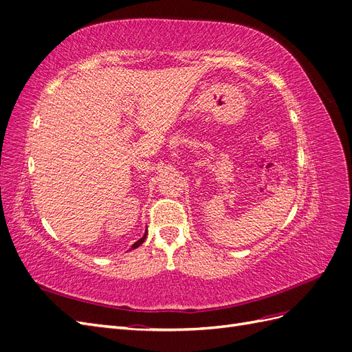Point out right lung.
I'll list each match as a JSON object with an SVG mask.
<instances>
[{
	"mask_svg": "<svg viewBox=\"0 0 352 352\" xmlns=\"http://www.w3.org/2000/svg\"><path fill=\"white\" fill-rule=\"evenodd\" d=\"M145 238H146V232H145V235H144V236H142L140 241H136V242L132 245V248H138V247H140V245H141V243L145 241Z\"/></svg>",
	"mask_w": 352,
	"mask_h": 352,
	"instance_id": "1",
	"label": "right lung"
}]
</instances>
